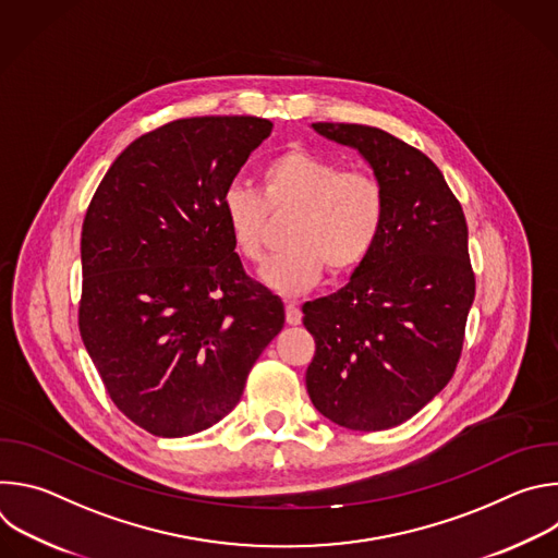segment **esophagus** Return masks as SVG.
Listing matches in <instances>:
<instances>
[{"label":"esophagus","mask_w":558,"mask_h":558,"mask_svg":"<svg viewBox=\"0 0 558 558\" xmlns=\"http://www.w3.org/2000/svg\"><path fill=\"white\" fill-rule=\"evenodd\" d=\"M284 313H287V325L291 327H298L302 323V311L295 302H287L284 304Z\"/></svg>","instance_id":"esophagus-1"}]
</instances>
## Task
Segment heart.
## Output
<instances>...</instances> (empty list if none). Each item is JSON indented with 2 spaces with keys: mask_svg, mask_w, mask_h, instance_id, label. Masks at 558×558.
Returning a JSON list of instances; mask_svg holds the SVG:
<instances>
[{
  "mask_svg": "<svg viewBox=\"0 0 558 558\" xmlns=\"http://www.w3.org/2000/svg\"><path fill=\"white\" fill-rule=\"evenodd\" d=\"M220 214L233 247L252 263L265 258L269 214H291L289 247L265 265L260 278L276 291L302 293L317 284L325 267L344 276L371 256L384 229L386 192L371 172L291 147L263 166L260 192L229 185Z\"/></svg>",
  "mask_w": 558,
  "mask_h": 558,
  "instance_id": "obj_1",
  "label": "heart"
}]
</instances>
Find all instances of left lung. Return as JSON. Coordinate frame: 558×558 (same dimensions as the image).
<instances>
[{"label": "left lung", "mask_w": 558, "mask_h": 558, "mask_svg": "<svg viewBox=\"0 0 558 558\" xmlns=\"http://www.w3.org/2000/svg\"><path fill=\"white\" fill-rule=\"evenodd\" d=\"M311 128L366 158L386 218L349 284L302 306L315 340L306 390L333 424L386 430L420 413L457 368L474 300L468 225L424 151L371 125Z\"/></svg>", "instance_id": "left-lung-1"}]
</instances>
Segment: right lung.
<instances>
[{
	"mask_svg": "<svg viewBox=\"0 0 558 558\" xmlns=\"http://www.w3.org/2000/svg\"><path fill=\"white\" fill-rule=\"evenodd\" d=\"M258 117H194L130 143L82 229L78 331L110 400L156 437H185L238 404L284 327L220 214L225 190L271 134Z\"/></svg>",
	"mask_w": 558,
	"mask_h": 558,
	"instance_id": "1",
	"label": "right lung"
}]
</instances>
